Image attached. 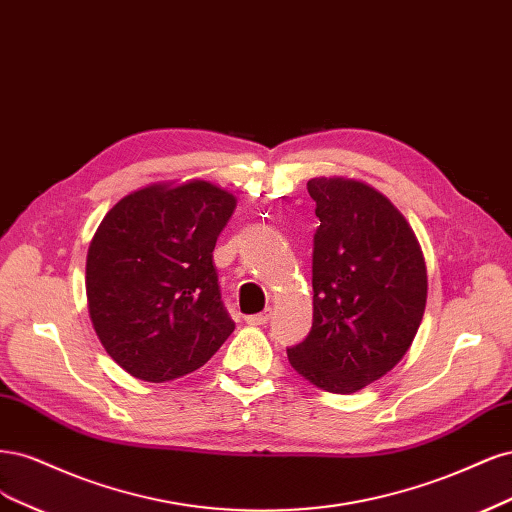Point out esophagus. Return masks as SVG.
I'll return each mask as SVG.
<instances>
[{
  "instance_id": "esophagus-1",
  "label": "esophagus",
  "mask_w": 512,
  "mask_h": 512,
  "mask_svg": "<svg viewBox=\"0 0 512 512\" xmlns=\"http://www.w3.org/2000/svg\"><path fill=\"white\" fill-rule=\"evenodd\" d=\"M268 321H270V310H266V312H259V315L246 317V323H249V325H266Z\"/></svg>"
}]
</instances>
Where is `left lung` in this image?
Masks as SVG:
<instances>
[{
  "instance_id": "1",
  "label": "left lung",
  "mask_w": 512,
  "mask_h": 512,
  "mask_svg": "<svg viewBox=\"0 0 512 512\" xmlns=\"http://www.w3.org/2000/svg\"><path fill=\"white\" fill-rule=\"evenodd\" d=\"M321 225L312 251V329L291 368L349 395L400 364L421 325L427 270L404 214L355 178L308 180Z\"/></svg>"
}]
</instances>
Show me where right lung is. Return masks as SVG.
<instances>
[{
	"instance_id": "1",
	"label": "right lung",
	"mask_w": 512,
	"mask_h": 512,
	"mask_svg": "<svg viewBox=\"0 0 512 512\" xmlns=\"http://www.w3.org/2000/svg\"><path fill=\"white\" fill-rule=\"evenodd\" d=\"M236 197L208 183H155L114 204L89 244V317L106 353L131 376L166 383L234 332L212 251Z\"/></svg>"
}]
</instances>
